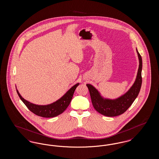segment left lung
<instances>
[{
  "label": "left lung",
  "mask_w": 159,
  "mask_h": 159,
  "mask_svg": "<svg viewBox=\"0 0 159 159\" xmlns=\"http://www.w3.org/2000/svg\"><path fill=\"white\" fill-rule=\"evenodd\" d=\"M136 52L139 64L135 81L129 91L119 98L114 99L104 98L101 97L98 91L92 85L90 84H86L89 91L92 105L99 113L108 117L119 116L124 113L128 109L138 97L142 84L143 61L141 56L137 49Z\"/></svg>",
  "instance_id": "1"
}]
</instances>
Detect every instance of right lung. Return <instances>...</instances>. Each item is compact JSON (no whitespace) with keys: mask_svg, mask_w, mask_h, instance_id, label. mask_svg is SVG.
<instances>
[{"mask_svg":"<svg viewBox=\"0 0 159 159\" xmlns=\"http://www.w3.org/2000/svg\"><path fill=\"white\" fill-rule=\"evenodd\" d=\"M79 83H77L71 87L66 94H64L60 99L53 103L46 106H39L32 104L28 101L24 99L19 92L16 89V92L19 97L21 99L24 104L29 109L32 113L36 115L43 117H53L62 113L69 106L76 88L79 86Z\"/></svg>","mask_w":159,"mask_h":159,"instance_id":"right-lung-1","label":"right lung"}]
</instances>
